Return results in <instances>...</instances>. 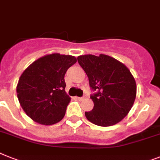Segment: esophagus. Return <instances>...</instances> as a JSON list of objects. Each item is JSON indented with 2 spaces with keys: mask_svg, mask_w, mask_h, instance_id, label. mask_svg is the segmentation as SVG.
Masks as SVG:
<instances>
[{
  "mask_svg": "<svg viewBox=\"0 0 160 160\" xmlns=\"http://www.w3.org/2000/svg\"><path fill=\"white\" fill-rule=\"evenodd\" d=\"M86 97L85 96H82V97H77V99L78 100V101H82V100H84Z\"/></svg>",
  "mask_w": 160,
  "mask_h": 160,
  "instance_id": "esophagus-1",
  "label": "esophagus"
}]
</instances>
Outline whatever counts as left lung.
<instances>
[{
	"label": "left lung",
	"instance_id": "8db88e82",
	"mask_svg": "<svg viewBox=\"0 0 160 160\" xmlns=\"http://www.w3.org/2000/svg\"><path fill=\"white\" fill-rule=\"evenodd\" d=\"M78 61L88 75L90 87L97 92L91 96L94 107L85 112L86 118L101 127L119 122L128 115L137 96V84L130 70L103 54L79 55Z\"/></svg>",
	"mask_w": 160,
	"mask_h": 160
}]
</instances>
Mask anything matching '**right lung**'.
I'll return each instance as SVG.
<instances>
[{
	"label": "right lung",
	"instance_id": "right-lung-1",
	"mask_svg": "<svg viewBox=\"0 0 160 160\" xmlns=\"http://www.w3.org/2000/svg\"><path fill=\"white\" fill-rule=\"evenodd\" d=\"M76 62L72 55L49 54L32 62L21 74L17 96L34 122L53 125L63 119L71 100L65 92L64 75Z\"/></svg>",
	"mask_w": 160,
	"mask_h": 160
}]
</instances>
